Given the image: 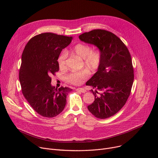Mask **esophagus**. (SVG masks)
Listing matches in <instances>:
<instances>
[{"instance_id": "34e87169", "label": "esophagus", "mask_w": 158, "mask_h": 158, "mask_svg": "<svg viewBox=\"0 0 158 158\" xmlns=\"http://www.w3.org/2000/svg\"><path fill=\"white\" fill-rule=\"evenodd\" d=\"M77 92H81V93H85L86 92V90L85 88H77L76 89Z\"/></svg>"}]
</instances>
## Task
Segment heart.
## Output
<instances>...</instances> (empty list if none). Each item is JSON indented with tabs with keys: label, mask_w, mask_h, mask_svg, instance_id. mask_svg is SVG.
<instances>
[{
	"label": "heart",
	"mask_w": 158,
	"mask_h": 158,
	"mask_svg": "<svg viewBox=\"0 0 158 158\" xmlns=\"http://www.w3.org/2000/svg\"><path fill=\"white\" fill-rule=\"evenodd\" d=\"M72 52L83 59L84 64L91 70H95L98 69L101 61V53L98 50L92 51L90 46L85 44H77L72 49ZM66 53L63 52L57 59V64L60 70L66 69ZM88 72L86 70H82L79 72H74L70 73L67 76V80L73 85H79L83 82L88 77Z\"/></svg>",
	"instance_id": "b5f03b06"
}]
</instances>
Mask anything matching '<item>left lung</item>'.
<instances>
[{
  "label": "left lung",
  "mask_w": 158,
  "mask_h": 158,
  "mask_svg": "<svg viewBox=\"0 0 158 158\" xmlns=\"http://www.w3.org/2000/svg\"><path fill=\"white\" fill-rule=\"evenodd\" d=\"M79 38L96 46L101 53L98 70L86 84L96 89H91L95 101L88 109L98 118H107L122 109L131 94L134 81L131 54L122 41L110 31L94 29ZM98 90L102 92L98 96Z\"/></svg>",
  "instance_id": "obj_1"
}]
</instances>
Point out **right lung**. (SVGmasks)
<instances>
[{"instance_id": "obj_1", "label": "right lung", "mask_w": 158, "mask_h": 158, "mask_svg": "<svg viewBox=\"0 0 158 158\" xmlns=\"http://www.w3.org/2000/svg\"><path fill=\"white\" fill-rule=\"evenodd\" d=\"M72 36L41 33L32 38L22 55L19 80L23 96L34 110L44 117H56L64 110L66 95L72 89L56 88L52 75L59 71L57 59Z\"/></svg>"}]
</instances>
